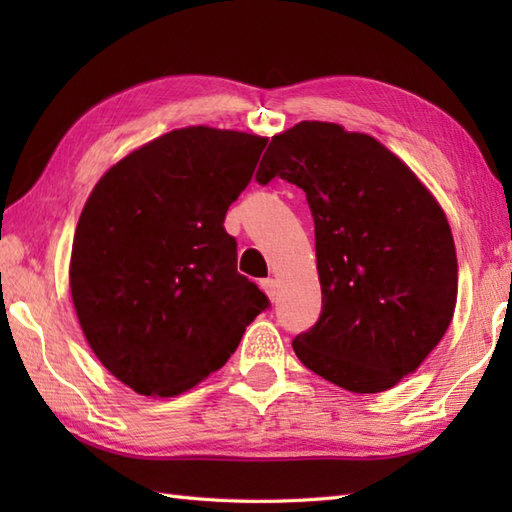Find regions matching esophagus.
I'll use <instances>...</instances> for the list:
<instances>
[{"label":"esophagus","instance_id":"obj_1","mask_svg":"<svg viewBox=\"0 0 512 512\" xmlns=\"http://www.w3.org/2000/svg\"><path fill=\"white\" fill-rule=\"evenodd\" d=\"M259 286L264 288V292H266V295L270 297V301H275V299H277V281H275V279L266 277V279L259 281Z\"/></svg>","mask_w":512,"mask_h":512}]
</instances>
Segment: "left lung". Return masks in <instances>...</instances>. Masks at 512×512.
I'll use <instances>...</instances> for the list:
<instances>
[{
	"mask_svg": "<svg viewBox=\"0 0 512 512\" xmlns=\"http://www.w3.org/2000/svg\"><path fill=\"white\" fill-rule=\"evenodd\" d=\"M306 191L321 314L292 341L314 374L378 394L440 343L458 297L455 244L436 198L367 134L303 121L270 140L255 180Z\"/></svg>",
	"mask_w": 512,
	"mask_h": 512,
	"instance_id": "1",
	"label": "left lung"
}]
</instances>
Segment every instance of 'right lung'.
<instances>
[{
  "mask_svg": "<svg viewBox=\"0 0 512 512\" xmlns=\"http://www.w3.org/2000/svg\"><path fill=\"white\" fill-rule=\"evenodd\" d=\"M266 138L184 127L132 151L96 184L72 244L70 290L92 352L143 396L217 372L270 301L237 273L224 217Z\"/></svg>",
  "mask_w": 512,
  "mask_h": 512,
  "instance_id": "1",
  "label": "right lung"
}]
</instances>
